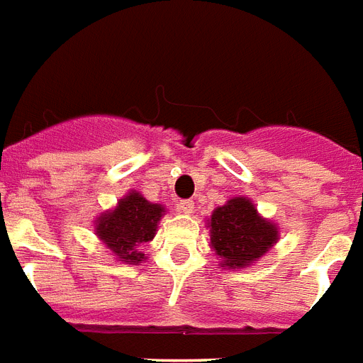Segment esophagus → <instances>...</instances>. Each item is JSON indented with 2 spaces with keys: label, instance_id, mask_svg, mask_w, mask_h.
<instances>
[{
  "label": "esophagus",
  "instance_id": "obj_1",
  "mask_svg": "<svg viewBox=\"0 0 363 363\" xmlns=\"http://www.w3.org/2000/svg\"><path fill=\"white\" fill-rule=\"evenodd\" d=\"M176 210H178L179 213H193V210H195V202H193V200H179L178 204H176Z\"/></svg>",
  "mask_w": 363,
  "mask_h": 363
}]
</instances>
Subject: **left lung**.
<instances>
[{
	"instance_id": "1",
	"label": "left lung",
	"mask_w": 363,
	"mask_h": 363,
	"mask_svg": "<svg viewBox=\"0 0 363 363\" xmlns=\"http://www.w3.org/2000/svg\"><path fill=\"white\" fill-rule=\"evenodd\" d=\"M210 245L221 260L223 268H247L260 259L279 238L277 225L260 216L247 196H234L213 210Z\"/></svg>"
}]
</instances>
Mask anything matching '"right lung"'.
<instances>
[{"label":"right lung","mask_w":363,"mask_h":363,"mask_svg":"<svg viewBox=\"0 0 363 363\" xmlns=\"http://www.w3.org/2000/svg\"><path fill=\"white\" fill-rule=\"evenodd\" d=\"M163 216V206L153 204L138 191H131L120 199L114 210L103 211L97 217L95 234L121 262L140 264L146 260L140 247L152 242Z\"/></svg>","instance_id":"1"}]
</instances>
